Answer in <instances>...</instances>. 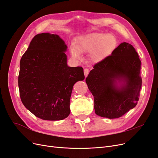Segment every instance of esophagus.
<instances>
[{"mask_svg":"<svg viewBox=\"0 0 158 158\" xmlns=\"http://www.w3.org/2000/svg\"><path fill=\"white\" fill-rule=\"evenodd\" d=\"M84 75H85V77H87L88 74H89V70L87 69H85L84 70Z\"/></svg>","mask_w":158,"mask_h":158,"instance_id":"esophagus-1","label":"esophagus"}]
</instances>
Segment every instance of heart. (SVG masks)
Masks as SVG:
<instances>
[{"label": "heart", "instance_id": "heart-1", "mask_svg": "<svg viewBox=\"0 0 158 158\" xmlns=\"http://www.w3.org/2000/svg\"><path fill=\"white\" fill-rule=\"evenodd\" d=\"M116 46V40L111 35L101 33H91L80 37L76 45H71V55L76 59L82 57L81 52H92L94 60H100L109 55Z\"/></svg>", "mask_w": 158, "mask_h": 158}]
</instances>
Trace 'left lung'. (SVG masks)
<instances>
[{
    "instance_id": "obj_1",
    "label": "left lung",
    "mask_w": 158,
    "mask_h": 158,
    "mask_svg": "<svg viewBox=\"0 0 158 158\" xmlns=\"http://www.w3.org/2000/svg\"><path fill=\"white\" fill-rule=\"evenodd\" d=\"M140 65L135 49L124 42L94 66L85 82L94 95L97 115L116 118L136 106L142 86ZM117 80L123 82L120 87Z\"/></svg>"
}]
</instances>
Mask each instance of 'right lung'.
<instances>
[{"label": "right lung", "instance_id": "1", "mask_svg": "<svg viewBox=\"0 0 158 158\" xmlns=\"http://www.w3.org/2000/svg\"><path fill=\"white\" fill-rule=\"evenodd\" d=\"M66 49L58 35L40 33L20 60L18 86L22 102L44 120L60 121L69 115L73 85L85 78L82 67L67 65Z\"/></svg>", "mask_w": 158, "mask_h": 158}]
</instances>
